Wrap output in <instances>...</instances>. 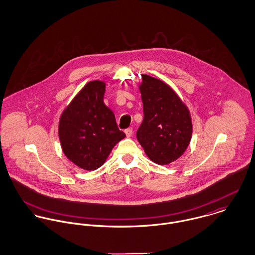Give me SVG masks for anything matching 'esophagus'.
<instances>
[{
    "mask_svg": "<svg viewBox=\"0 0 255 255\" xmlns=\"http://www.w3.org/2000/svg\"><path fill=\"white\" fill-rule=\"evenodd\" d=\"M125 133H126V135H127L128 137H130V136L132 135V133H133L132 128H128L125 129Z\"/></svg>",
    "mask_w": 255,
    "mask_h": 255,
    "instance_id": "obj_1",
    "label": "esophagus"
}]
</instances>
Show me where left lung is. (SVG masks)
<instances>
[{"label": "left lung", "mask_w": 255, "mask_h": 255, "mask_svg": "<svg viewBox=\"0 0 255 255\" xmlns=\"http://www.w3.org/2000/svg\"><path fill=\"white\" fill-rule=\"evenodd\" d=\"M139 90L144 118L136 132L137 140L153 162L167 165L180 158L189 144V112L175 91L160 79L142 74Z\"/></svg>", "instance_id": "1"}]
</instances>
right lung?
Listing matches in <instances>:
<instances>
[{"instance_id": "1", "label": "right lung", "mask_w": 255, "mask_h": 255, "mask_svg": "<svg viewBox=\"0 0 255 255\" xmlns=\"http://www.w3.org/2000/svg\"><path fill=\"white\" fill-rule=\"evenodd\" d=\"M104 93L103 81L88 82L60 119L59 136L65 155L87 171L102 166L113 147L126 136L103 102Z\"/></svg>"}]
</instances>
